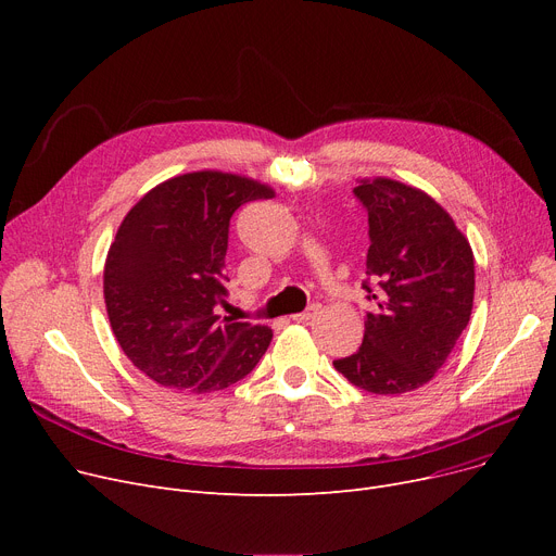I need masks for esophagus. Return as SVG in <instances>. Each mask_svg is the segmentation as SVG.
Listing matches in <instances>:
<instances>
[{
    "label": "esophagus",
    "mask_w": 556,
    "mask_h": 556,
    "mask_svg": "<svg viewBox=\"0 0 556 556\" xmlns=\"http://www.w3.org/2000/svg\"><path fill=\"white\" fill-rule=\"evenodd\" d=\"M315 315H317V306L313 304V306H308L306 311L295 313V315H293V319H295V323H308V319H313Z\"/></svg>",
    "instance_id": "34e87169"
}]
</instances>
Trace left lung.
<instances>
[{"mask_svg":"<svg viewBox=\"0 0 556 556\" xmlns=\"http://www.w3.org/2000/svg\"><path fill=\"white\" fill-rule=\"evenodd\" d=\"M369 218L365 336L336 369L371 394L413 392L440 371L473 311L476 258L451 214L426 191L363 178Z\"/></svg>","mask_w":556,"mask_h":556,"instance_id":"8db88e82","label":"left lung"}]
</instances>
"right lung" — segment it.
I'll use <instances>...</instances> for the list:
<instances>
[{"label":"right lung","mask_w":556,"mask_h":556,"mask_svg":"<svg viewBox=\"0 0 556 556\" xmlns=\"http://www.w3.org/2000/svg\"><path fill=\"white\" fill-rule=\"evenodd\" d=\"M275 189L223 170L164 180L126 214L108 250L103 298L112 333L155 383L218 392L248 376L273 329L218 315L229 218Z\"/></svg>","instance_id":"obj_1"}]
</instances>
